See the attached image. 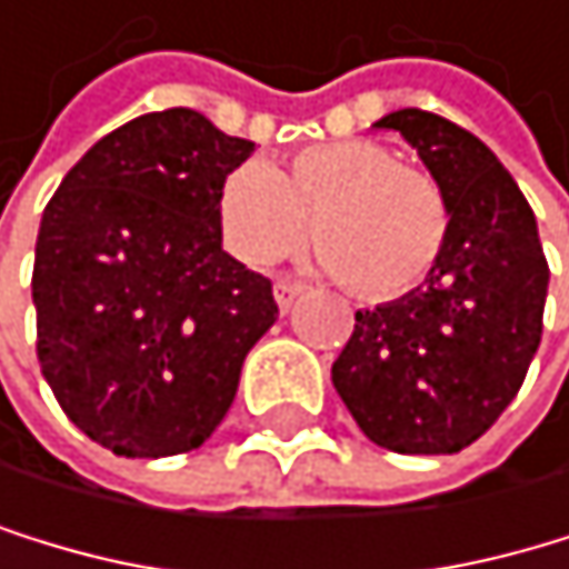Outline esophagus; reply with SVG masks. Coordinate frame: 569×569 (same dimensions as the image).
I'll return each instance as SVG.
<instances>
[{"label":"esophagus","mask_w":569,"mask_h":569,"mask_svg":"<svg viewBox=\"0 0 569 569\" xmlns=\"http://www.w3.org/2000/svg\"><path fill=\"white\" fill-rule=\"evenodd\" d=\"M300 293H303V290L297 287V282L279 279V282H276V303H279V311L287 315V311L293 308V303H297V297H300Z\"/></svg>","instance_id":"obj_1"}]
</instances>
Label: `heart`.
Segmentation results:
<instances>
[{"label":"heart","mask_w":569,"mask_h":569,"mask_svg":"<svg viewBox=\"0 0 569 569\" xmlns=\"http://www.w3.org/2000/svg\"><path fill=\"white\" fill-rule=\"evenodd\" d=\"M216 220L248 266H272L315 227L328 272L360 297L391 300L433 272L451 212L440 184L385 142L336 139L300 150L290 174L269 160L237 163L216 191Z\"/></svg>","instance_id":"b5f03b06"}]
</instances>
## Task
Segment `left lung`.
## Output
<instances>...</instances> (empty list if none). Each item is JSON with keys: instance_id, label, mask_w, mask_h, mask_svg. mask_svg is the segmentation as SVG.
Segmentation results:
<instances>
[{"instance_id": "obj_1", "label": "left lung", "mask_w": 569, "mask_h": 569, "mask_svg": "<svg viewBox=\"0 0 569 569\" xmlns=\"http://www.w3.org/2000/svg\"><path fill=\"white\" fill-rule=\"evenodd\" d=\"M395 129L448 199V241L423 287L357 311L332 385L357 427L399 455H455L515 402L542 339L549 266L536 212L486 142L402 108Z\"/></svg>"}]
</instances>
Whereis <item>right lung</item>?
<instances>
[{"label": "right lung", "mask_w": 569, "mask_h": 569, "mask_svg": "<svg viewBox=\"0 0 569 569\" xmlns=\"http://www.w3.org/2000/svg\"><path fill=\"white\" fill-rule=\"evenodd\" d=\"M254 142L170 108L93 142L51 196L33 248L38 360L100 448L167 458L209 440L279 308L223 251L216 191Z\"/></svg>", "instance_id": "add662e5"}]
</instances>
